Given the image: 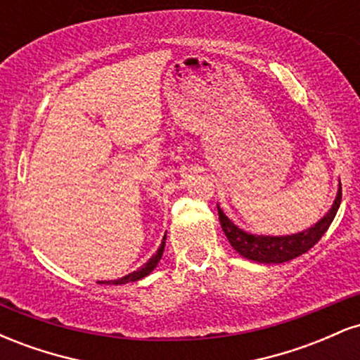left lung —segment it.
<instances>
[{
  "label": "left lung",
  "instance_id": "1",
  "mask_svg": "<svg viewBox=\"0 0 360 360\" xmlns=\"http://www.w3.org/2000/svg\"><path fill=\"white\" fill-rule=\"evenodd\" d=\"M342 201V184L338 186V193L332 208L325 214L321 220H318L315 225L309 226L308 230H303L300 233L292 235H281V237H271V235H254L243 232L235 223L223 213V210L218 206V218H220L221 229L225 232L229 242L242 257L254 260L260 264H281L288 260L300 257L301 254L308 252L315 243L323 237V233L332 225L333 218L338 212V206Z\"/></svg>",
  "mask_w": 360,
  "mask_h": 360
}]
</instances>
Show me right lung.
Instances as JSON below:
<instances>
[{"label": "right lung", "instance_id": "obj_1", "mask_svg": "<svg viewBox=\"0 0 360 360\" xmlns=\"http://www.w3.org/2000/svg\"><path fill=\"white\" fill-rule=\"evenodd\" d=\"M164 245H166V235H164V238H162V243H160V247H159V249H157L155 254L152 255V257L148 259L147 262L143 264L142 267H139L137 271L130 272V274L123 276V278H120V279H115V281H101L100 284H127V283H134V281H139V279L146 278V276H148V274H150L152 271L155 269V267H157V264H159L160 257H162Z\"/></svg>", "mask_w": 360, "mask_h": 360}]
</instances>
